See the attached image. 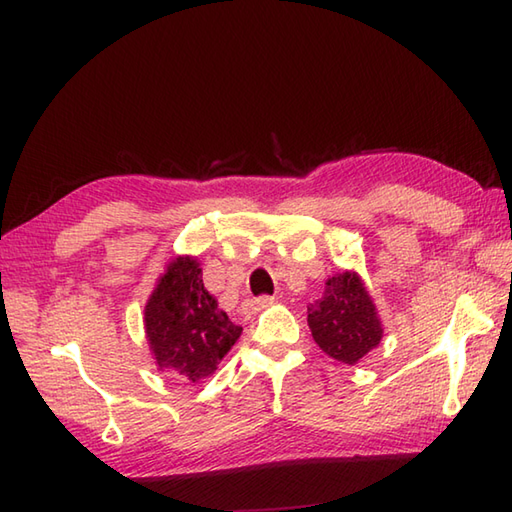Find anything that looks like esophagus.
Instances as JSON below:
<instances>
[{
  "mask_svg": "<svg viewBox=\"0 0 512 512\" xmlns=\"http://www.w3.org/2000/svg\"><path fill=\"white\" fill-rule=\"evenodd\" d=\"M272 303H275V299H272V296H259V299L251 301V307L259 312V310H266V307H270Z\"/></svg>",
  "mask_w": 512,
  "mask_h": 512,
  "instance_id": "obj_1",
  "label": "esophagus"
}]
</instances>
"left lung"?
I'll use <instances>...</instances> for the list:
<instances>
[{
    "label": "left lung",
    "instance_id": "1",
    "mask_svg": "<svg viewBox=\"0 0 512 512\" xmlns=\"http://www.w3.org/2000/svg\"><path fill=\"white\" fill-rule=\"evenodd\" d=\"M314 342L329 358L358 364L384 336L373 296L355 270H342L325 283L323 299L307 307Z\"/></svg>",
    "mask_w": 512,
    "mask_h": 512
}]
</instances>
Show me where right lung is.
I'll return each instance as SVG.
<instances>
[{"instance_id": "add662e5", "label": "right lung", "mask_w": 512, "mask_h": 512, "mask_svg": "<svg viewBox=\"0 0 512 512\" xmlns=\"http://www.w3.org/2000/svg\"><path fill=\"white\" fill-rule=\"evenodd\" d=\"M144 327L159 371L194 384L213 375L242 336V327L231 323L216 296L205 290L194 255L168 261L146 303Z\"/></svg>"}]
</instances>
